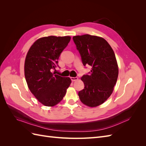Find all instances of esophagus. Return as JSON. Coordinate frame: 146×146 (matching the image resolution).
<instances>
[{
    "label": "esophagus",
    "mask_w": 146,
    "mask_h": 146,
    "mask_svg": "<svg viewBox=\"0 0 146 146\" xmlns=\"http://www.w3.org/2000/svg\"><path fill=\"white\" fill-rule=\"evenodd\" d=\"M70 79H71V80L74 82V81H76L78 80V77H70Z\"/></svg>",
    "instance_id": "1"
}]
</instances>
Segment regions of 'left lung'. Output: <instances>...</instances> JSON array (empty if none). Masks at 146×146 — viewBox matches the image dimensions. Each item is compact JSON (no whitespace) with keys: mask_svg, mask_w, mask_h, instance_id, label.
<instances>
[{"mask_svg":"<svg viewBox=\"0 0 146 146\" xmlns=\"http://www.w3.org/2000/svg\"><path fill=\"white\" fill-rule=\"evenodd\" d=\"M73 41L83 66H91L89 74L82 77L85 87L78 92L79 98L88 107H97L111 96L117 82L118 66L115 54L102 38L86 34L74 36Z\"/></svg>","mask_w":146,"mask_h":146,"instance_id":"obj_1","label":"left lung"}]
</instances>
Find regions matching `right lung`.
<instances>
[{"instance_id":"add662e5","label":"right lung","mask_w":146,"mask_h":146,"mask_svg":"<svg viewBox=\"0 0 146 146\" xmlns=\"http://www.w3.org/2000/svg\"><path fill=\"white\" fill-rule=\"evenodd\" d=\"M70 36H50L38 39L26 56L24 73L29 90L39 102L47 107L62 100L71 80L52 73ZM59 67V66H58Z\"/></svg>"}]
</instances>
